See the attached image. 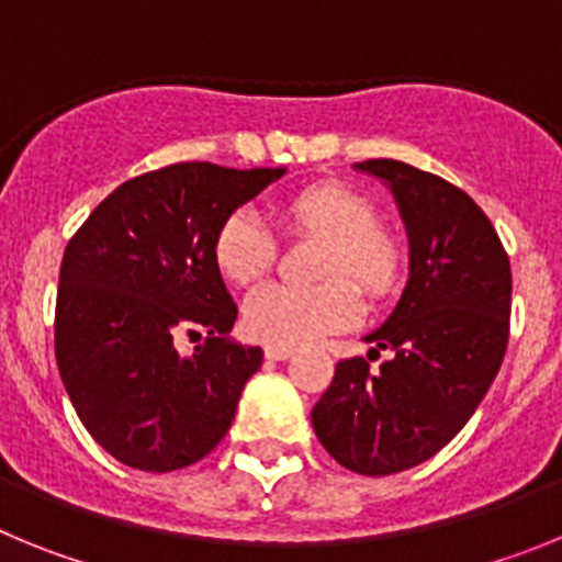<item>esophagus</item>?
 I'll return each mask as SVG.
<instances>
[{
  "label": "esophagus",
  "mask_w": 562,
  "mask_h": 562,
  "mask_svg": "<svg viewBox=\"0 0 562 562\" xmlns=\"http://www.w3.org/2000/svg\"><path fill=\"white\" fill-rule=\"evenodd\" d=\"M295 355V351L290 349V346H267L265 349V357L267 360H290V357Z\"/></svg>",
  "instance_id": "esophagus-1"
}]
</instances>
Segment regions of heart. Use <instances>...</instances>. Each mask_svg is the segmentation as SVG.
Instances as JSON below:
<instances>
[{
  "mask_svg": "<svg viewBox=\"0 0 562 562\" xmlns=\"http://www.w3.org/2000/svg\"><path fill=\"white\" fill-rule=\"evenodd\" d=\"M281 220L295 231L326 238L317 276H349L366 295H389L400 278V252L376 231V211L346 186H312L281 207ZM216 267L233 284L258 281L276 261V238L252 211L225 220L213 245ZM362 315L360 295L346 278L315 286L265 284L247 295L241 326L267 346H304L317 337L355 326Z\"/></svg>",
  "mask_w": 562,
  "mask_h": 562,
  "instance_id": "heart-1",
  "label": "heart"
}]
</instances>
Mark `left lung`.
Returning a JSON list of instances; mask_svg holds the SVG:
<instances>
[{"label":"left lung","mask_w":562,"mask_h":562,"mask_svg":"<svg viewBox=\"0 0 562 562\" xmlns=\"http://www.w3.org/2000/svg\"><path fill=\"white\" fill-rule=\"evenodd\" d=\"M385 182L408 233V284L362 337L394 357L337 362L312 428L351 473L391 475L439 453L475 414L509 340L513 272L498 233L461 188L400 160L355 162ZM371 357V355H369Z\"/></svg>","instance_id":"obj_1"}]
</instances>
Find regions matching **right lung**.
<instances>
[{
	"label": "right lung",
	"mask_w": 562,
	"mask_h": 562,
	"mask_svg": "<svg viewBox=\"0 0 562 562\" xmlns=\"http://www.w3.org/2000/svg\"><path fill=\"white\" fill-rule=\"evenodd\" d=\"M286 168L177 162L114 188L69 238L56 360L89 436L123 464L171 473L222 441L261 349L231 340L236 304L216 233ZM209 340L191 358L177 334Z\"/></svg>",
	"instance_id": "obj_1"
}]
</instances>
